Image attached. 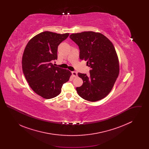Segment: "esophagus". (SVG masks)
I'll return each instance as SVG.
<instances>
[{"instance_id": "1", "label": "esophagus", "mask_w": 149, "mask_h": 149, "mask_svg": "<svg viewBox=\"0 0 149 149\" xmlns=\"http://www.w3.org/2000/svg\"><path fill=\"white\" fill-rule=\"evenodd\" d=\"M72 75L74 77H77L78 76V73L76 71H72Z\"/></svg>"}]
</instances>
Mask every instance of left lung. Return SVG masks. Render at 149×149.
<instances>
[{
  "instance_id": "1",
  "label": "left lung",
  "mask_w": 149,
  "mask_h": 149,
  "mask_svg": "<svg viewBox=\"0 0 149 149\" xmlns=\"http://www.w3.org/2000/svg\"><path fill=\"white\" fill-rule=\"evenodd\" d=\"M71 40L80 50V58L91 67L90 75L79 72L83 84L77 88L82 98L95 102L111 92L120 72L118 57L113 43L104 35L93 31L72 33Z\"/></svg>"
}]
</instances>
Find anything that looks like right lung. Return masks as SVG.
<instances>
[{"label": "right lung", "instance_id": "right-lung-1", "mask_svg": "<svg viewBox=\"0 0 149 149\" xmlns=\"http://www.w3.org/2000/svg\"><path fill=\"white\" fill-rule=\"evenodd\" d=\"M69 35L45 31L32 38L24 50L22 65L24 77L32 89L43 98L59 95L71 75L69 70L52 64L57 58L58 46Z\"/></svg>", "mask_w": 149, "mask_h": 149}]
</instances>
